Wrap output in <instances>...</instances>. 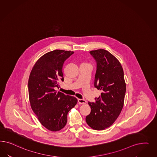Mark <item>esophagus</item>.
Returning <instances> with one entry per match:
<instances>
[{
  "label": "esophagus",
  "instance_id": "obj_1",
  "mask_svg": "<svg viewBox=\"0 0 157 157\" xmlns=\"http://www.w3.org/2000/svg\"><path fill=\"white\" fill-rule=\"evenodd\" d=\"M78 103L80 104H85L86 103V101L83 99H78Z\"/></svg>",
  "mask_w": 157,
  "mask_h": 157
}]
</instances>
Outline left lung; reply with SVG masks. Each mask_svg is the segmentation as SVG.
<instances>
[{
	"mask_svg": "<svg viewBox=\"0 0 157 157\" xmlns=\"http://www.w3.org/2000/svg\"><path fill=\"white\" fill-rule=\"evenodd\" d=\"M90 54L96 63L94 86L102 91L95 102H89L91 112L86 121L91 128L102 130L112 125L123 107L126 85L119 60L108 51L101 49Z\"/></svg>",
	"mask_w": 157,
	"mask_h": 157,
	"instance_id": "obj_1",
	"label": "left lung"
}]
</instances>
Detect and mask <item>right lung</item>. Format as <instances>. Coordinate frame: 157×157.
Instances as JSON below:
<instances>
[{
    "instance_id": "obj_1",
    "label": "right lung",
    "mask_w": 157,
    "mask_h": 157,
    "mask_svg": "<svg viewBox=\"0 0 157 157\" xmlns=\"http://www.w3.org/2000/svg\"><path fill=\"white\" fill-rule=\"evenodd\" d=\"M73 53L63 50L45 53L36 63L29 78L31 108L43 126L52 131L64 128L68 112L78 102L75 97L55 90L64 81V62Z\"/></svg>"
}]
</instances>
